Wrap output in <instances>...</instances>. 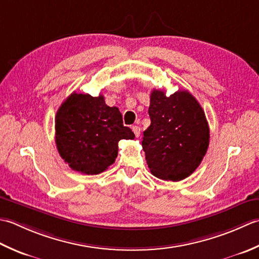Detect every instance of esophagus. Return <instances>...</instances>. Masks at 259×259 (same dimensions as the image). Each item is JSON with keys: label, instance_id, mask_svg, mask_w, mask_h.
<instances>
[{"label": "esophagus", "instance_id": "1", "mask_svg": "<svg viewBox=\"0 0 259 259\" xmlns=\"http://www.w3.org/2000/svg\"><path fill=\"white\" fill-rule=\"evenodd\" d=\"M132 130H133V132H134V134H135V136H136V137H139V136H140V134H141V128H140V126L134 125L133 127H132Z\"/></svg>", "mask_w": 259, "mask_h": 259}]
</instances>
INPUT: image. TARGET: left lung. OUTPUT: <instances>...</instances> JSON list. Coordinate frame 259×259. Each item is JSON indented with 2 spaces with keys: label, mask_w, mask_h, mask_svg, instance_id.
Here are the masks:
<instances>
[{
  "label": "left lung",
  "mask_w": 259,
  "mask_h": 259,
  "mask_svg": "<svg viewBox=\"0 0 259 259\" xmlns=\"http://www.w3.org/2000/svg\"><path fill=\"white\" fill-rule=\"evenodd\" d=\"M151 125L142 146L152 174L165 181H181L200 165L209 146V126L202 107L187 91L166 96L151 93Z\"/></svg>",
  "instance_id": "1"
}]
</instances>
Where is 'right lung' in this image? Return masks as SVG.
<instances>
[{"label": "right lung", "instance_id": "add662e5", "mask_svg": "<svg viewBox=\"0 0 259 259\" xmlns=\"http://www.w3.org/2000/svg\"><path fill=\"white\" fill-rule=\"evenodd\" d=\"M56 144L73 171L99 174L117 157L118 141L135 135L123 125L117 107L105 104L103 95L72 93L56 115Z\"/></svg>", "mask_w": 259, "mask_h": 259}]
</instances>
